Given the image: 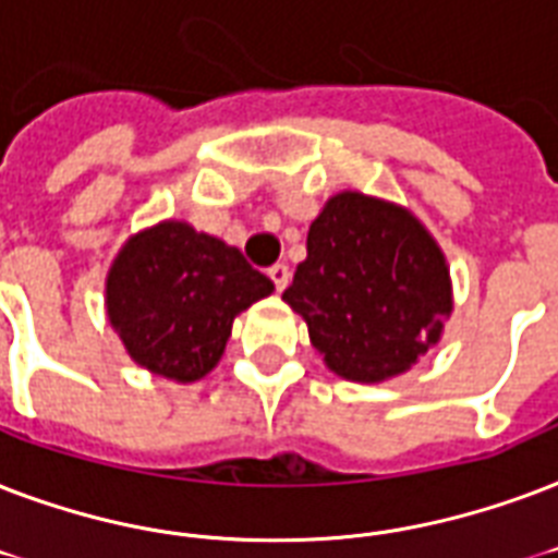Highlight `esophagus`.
<instances>
[{
    "instance_id": "obj_1",
    "label": "esophagus",
    "mask_w": 558,
    "mask_h": 558,
    "mask_svg": "<svg viewBox=\"0 0 558 558\" xmlns=\"http://www.w3.org/2000/svg\"><path fill=\"white\" fill-rule=\"evenodd\" d=\"M267 276L274 279L276 291H284V288H288V282H291V267L279 262V265L267 267Z\"/></svg>"
}]
</instances>
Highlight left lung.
Returning <instances> with one entry per match:
<instances>
[{
  "mask_svg": "<svg viewBox=\"0 0 558 558\" xmlns=\"http://www.w3.org/2000/svg\"><path fill=\"white\" fill-rule=\"evenodd\" d=\"M282 300L308 323L328 369L375 384L404 373L442 335L451 279L408 209L335 194L308 230V258Z\"/></svg>",
  "mask_w": 558,
  "mask_h": 558,
  "instance_id": "obj_1",
  "label": "left lung"
}]
</instances>
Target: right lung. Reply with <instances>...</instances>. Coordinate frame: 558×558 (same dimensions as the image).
<instances>
[{
  "label": "right lung",
  "instance_id": "1",
  "mask_svg": "<svg viewBox=\"0 0 558 558\" xmlns=\"http://www.w3.org/2000/svg\"><path fill=\"white\" fill-rule=\"evenodd\" d=\"M274 291L241 250L166 220L124 244L107 276V317L140 366L197 381L218 364L232 319Z\"/></svg>",
  "mask_w": 558,
  "mask_h": 558
}]
</instances>
